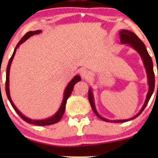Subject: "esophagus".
Masks as SVG:
<instances>
[{
    "instance_id": "obj_1",
    "label": "esophagus",
    "mask_w": 158,
    "mask_h": 158,
    "mask_svg": "<svg viewBox=\"0 0 158 158\" xmlns=\"http://www.w3.org/2000/svg\"><path fill=\"white\" fill-rule=\"evenodd\" d=\"M80 75L83 79H88L90 77V73L85 69H82L80 72Z\"/></svg>"
}]
</instances>
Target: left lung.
Listing matches in <instances>:
<instances>
[{"label":"left lung","instance_id":"8db88e82","mask_svg":"<svg viewBox=\"0 0 158 158\" xmlns=\"http://www.w3.org/2000/svg\"><path fill=\"white\" fill-rule=\"evenodd\" d=\"M119 37H120V42L122 44H127V46H130L132 47L134 49H135L137 52L138 54L140 55V57L142 58V60L143 61V64L145 68L146 73H147V76H148V85H149V89L148 92L147 94L146 99L144 101V103L142 106V109H140V111L138 112L137 115L133 116L132 118H129V119H122V120H109L107 119L104 117L100 116V114L97 111L96 105H95V101H94V94H93V90L92 88H90L88 90V100L91 106V108L93 111L96 115L98 116V118H100L101 119L104 121V122H114V123H120V122H125L130 121L134 118H137L138 116H139L142 111H144V109H145L146 106L148 105V103L150 101V99L152 96L155 89V74L154 71H153V63L152 60L151 59V57L148 54V52L147 50L145 45L144 44V43L139 40V37L136 35L135 33H133L132 31H129V30L126 29H122L119 31Z\"/></svg>","mask_w":158,"mask_h":158}]
</instances>
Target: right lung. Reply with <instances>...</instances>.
<instances>
[{
    "label": "right lung",
    "instance_id": "obj_1",
    "mask_svg": "<svg viewBox=\"0 0 158 158\" xmlns=\"http://www.w3.org/2000/svg\"><path fill=\"white\" fill-rule=\"evenodd\" d=\"M42 31L41 30H36V31H29L27 32V34H25L24 36H23L22 39L19 41V42L17 44L16 48L14 49V52H13V55L11 56V57L10 58L9 62L8 63V66H7V69H6V95H7V97L9 100L10 104H11L12 107L14 108V109L16 111L17 114H19V116H21V118H22L23 120H24L26 122L29 123V124H34V125H37V126H47V125H51L53 124H55L59 122V121L61 119L62 116L64 113V111H65V105L67 103V100L68 98L70 97V96L72 94V91L73 90V88H74V85H75V83H77V82L81 81V78L80 75H75V76L73 77V78L71 80V81L69 82V83L68 84V85L66 86L65 90L64 91V96H63V99H62L61 106L59 108V109L57 110V111L54 114L53 116H52L51 117L45 118V119H31V118H29L25 116L23 114L21 113V112L19 111V110L17 109L16 107V106L14 105V102H13L11 100V98H10V90H9V74H10V65H11L13 59H14L15 54H16V49L19 48V46L27 41L29 37H31V36L34 35V34H40Z\"/></svg>",
    "mask_w": 158,
    "mask_h": 158
}]
</instances>
